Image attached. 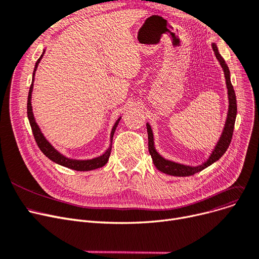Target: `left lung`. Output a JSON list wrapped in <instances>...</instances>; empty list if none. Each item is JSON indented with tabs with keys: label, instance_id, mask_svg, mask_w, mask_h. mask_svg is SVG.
Listing matches in <instances>:
<instances>
[{
	"label": "left lung",
	"instance_id": "left-lung-1",
	"mask_svg": "<svg viewBox=\"0 0 259 259\" xmlns=\"http://www.w3.org/2000/svg\"><path fill=\"white\" fill-rule=\"evenodd\" d=\"M211 48L213 53L216 55V58L218 59L222 70L224 72V77H226V83L228 89V96H229V110H228V117L226 120V125H224L223 131L221 133V137L219 141L217 142L215 148L212 149L208 159L200 165L197 166H190L185 165L181 163H177L170 160H166L159 152L156 151L154 147V139H153V133L152 129L149 123H146L147 126V132H148V149L149 153L152 157V161L154 166L159 169L160 171L169 175V176H176V177H188L195 175L201 170L205 169L206 167L210 166L212 163L217 162L220 157L226 153L228 150L229 146L232 141L233 137V131H234V125L236 120V115H237V102H236V95L234 88L231 82V76H230V70L229 66L222 58V56L219 54L218 48L216 43H211Z\"/></svg>",
	"mask_w": 259,
	"mask_h": 259
}]
</instances>
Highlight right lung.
<instances>
[{
	"label": "right lung",
	"mask_w": 259,
	"mask_h": 259,
	"mask_svg": "<svg viewBox=\"0 0 259 259\" xmlns=\"http://www.w3.org/2000/svg\"><path fill=\"white\" fill-rule=\"evenodd\" d=\"M44 53H46V50H43L42 55L40 56V58L37 60V62L35 64V69H33V73H32V80H31V84H30L29 92H28V98H27V117H28L30 127H31V130H32V134H33V137H35V140L37 142L38 147L44 153V155L48 156L51 161L55 162L56 164L64 166L66 168H70V169L77 170V171H89V170L97 169V168L105 166L107 164L108 160H109L110 154H111L112 141H113V136H114L115 129H116L121 117H119L115 121L114 126L112 127V130H111V133H110V145H109L108 149L102 155L93 157V159H90V160L71 159V157H67V156L63 155L47 140V138L44 137V134L42 133L40 127L38 126L36 118H35V116H33V112H32L31 93H32V89H33V81H35V74H36V71L38 69V64L40 63Z\"/></svg>",
	"instance_id": "obj_1"
}]
</instances>
